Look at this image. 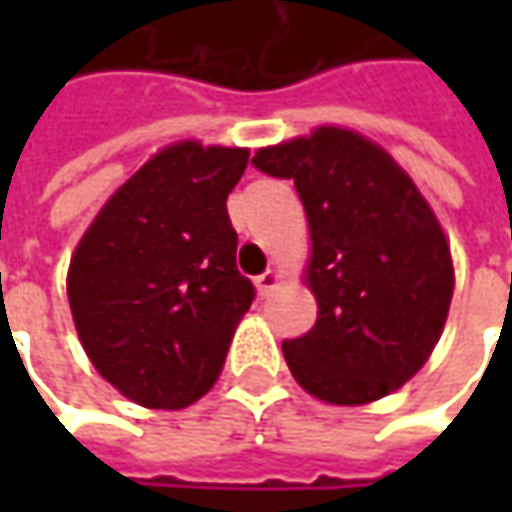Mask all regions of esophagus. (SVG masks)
Here are the masks:
<instances>
[{"instance_id":"34e87169","label":"esophagus","mask_w":512,"mask_h":512,"mask_svg":"<svg viewBox=\"0 0 512 512\" xmlns=\"http://www.w3.org/2000/svg\"><path fill=\"white\" fill-rule=\"evenodd\" d=\"M282 279H285V276H282L279 270H265V273L256 279V287H259V293H262V296H270V293L279 287V282H282Z\"/></svg>"}]
</instances>
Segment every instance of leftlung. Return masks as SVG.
<instances>
[{
	"instance_id": "left-lung-1",
	"label": "left lung",
	"mask_w": 512,
	"mask_h": 512,
	"mask_svg": "<svg viewBox=\"0 0 512 512\" xmlns=\"http://www.w3.org/2000/svg\"><path fill=\"white\" fill-rule=\"evenodd\" d=\"M305 205V285L316 325L282 344L293 379L339 407L379 402L410 382L442 339L453 256L430 202L373 139L339 125L256 150Z\"/></svg>"
}]
</instances>
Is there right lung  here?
<instances>
[{
  "label": "right lung",
  "mask_w": 512,
  "mask_h": 512,
  "mask_svg": "<svg viewBox=\"0 0 512 512\" xmlns=\"http://www.w3.org/2000/svg\"><path fill=\"white\" fill-rule=\"evenodd\" d=\"M247 156L199 139L159 148L113 190L70 256L76 336L130 402L182 410L225 367L253 302L225 207Z\"/></svg>",
  "instance_id": "obj_1"
}]
</instances>
